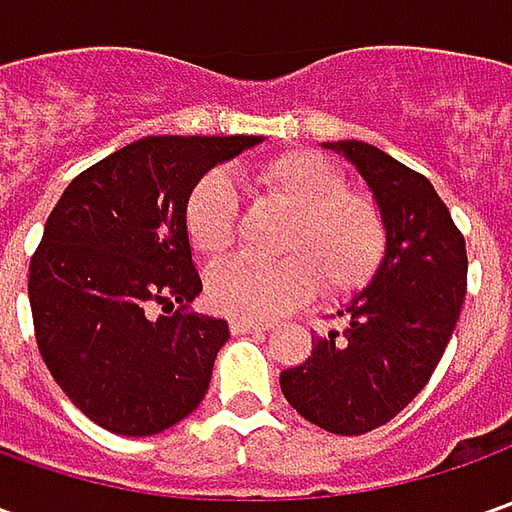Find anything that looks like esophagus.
<instances>
[{
	"mask_svg": "<svg viewBox=\"0 0 512 512\" xmlns=\"http://www.w3.org/2000/svg\"><path fill=\"white\" fill-rule=\"evenodd\" d=\"M230 330H233V336H245V333H265L267 325H262V322H250V319H233V322H230Z\"/></svg>",
	"mask_w": 512,
	"mask_h": 512,
	"instance_id": "obj_1",
	"label": "esophagus"
}]
</instances>
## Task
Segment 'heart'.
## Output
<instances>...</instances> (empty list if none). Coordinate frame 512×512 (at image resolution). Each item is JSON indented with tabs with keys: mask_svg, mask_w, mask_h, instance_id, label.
<instances>
[{
	"mask_svg": "<svg viewBox=\"0 0 512 512\" xmlns=\"http://www.w3.org/2000/svg\"><path fill=\"white\" fill-rule=\"evenodd\" d=\"M293 213L282 236L279 262L236 256L207 276V299L236 319L267 322L302 305L316 285L327 296L362 287L387 250V225L379 205L347 190L344 173L316 150H290L247 179ZM239 199L225 176H205L185 205L187 239L196 253L216 259L236 242Z\"/></svg>",
	"mask_w": 512,
	"mask_h": 512,
	"instance_id": "b5f03b06",
	"label": "heart"
}]
</instances>
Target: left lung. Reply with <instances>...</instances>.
<instances>
[{
	"instance_id": "left-lung-1",
	"label": "left lung",
	"mask_w": 512,
	"mask_h": 512,
	"mask_svg": "<svg viewBox=\"0 0 512 512\" xmlns=\"http://www.w3.org/2000/svg\"><path fill=\"white\" fill-rule=\"evenodd\" d=\"M362 173L387 225V250L370 285L316 336L305 362L279 376L290 407L336 436L387 424L430 382L464 293L467 250L450 210L422 173L367 142H325Z\"/></svg>"
}]
</instances>
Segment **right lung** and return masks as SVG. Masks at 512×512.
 Instances as JSON below:
<instances>
[{"mask_svg": "<svg viewBox=\"0 0 512 512\" xmlns=\"http://www.w3.org/2000/svg\"><path fill=\"white\" fill-rule=\"evenodd\" d=\"M262 136H145L82 170L50 210L28 296L50 376L90 422L153 436L205 399L225 319L202 293L185 230L190 190ZM162 309V314H156Z\"/></svg>", "mask_w": 512, "mask_h": 512, "instance_id": "add662e5", "label": "right lung"}]
</instances>
